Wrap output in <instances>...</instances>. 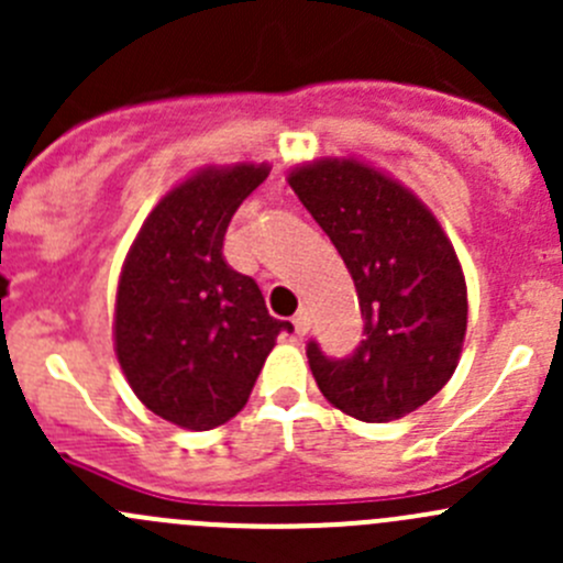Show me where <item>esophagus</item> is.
<instances>
[{
    "mask_svg": "<svg viewBox=\"0 0 563 563\" xmlns=\"http://www.w3.org/2000/svg\"><path fill=\"white\" fill-rule=\"evenodd\" d=\"M294 329H297V334H308V329H310L308 310H299V313L294 316Z\"/></svg>",
    "mask_w": 563,
    "mask_h": 563,
    "instance_id": "34e87169",
    "label": "esophagus"
}]
</instances>
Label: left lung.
Here are the masks:
<instances>
[{
  "mask_svg": "<svg viewBox=\"0 0 563 563\" xmlns=\"http://www.w3.org/2000/svg\"><path fill=\"white\" fill-rule=\"evenodd\" d=\"M288 185L349 266L365 318V340L345 360L308 343L318 389L362 422L417 411L463 351L468 299L455 247L408 187L354 157L297 166Z\"/></svg>",
  "mask_w": 563,
  "mask_h": 563,
  "instance_id": "obj_1",
  "label": "left lung"
}]
</instances>
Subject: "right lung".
I'll return each mask as SVG.
<instances>
[{"instance_id": "right-lung-1", "label": "right lung", "mask_w": 563, "mask_h": 563, "mask_svg": "<svg viewBox=\"0 0 563 563\" xmlns=\"http://www.w3.org/2000/svg\"><path fill=\"white\" fill-rule=\"evenodd\" d=\"M269 166H207L168 190L141 225L117 288L113 349L135 397L187 430L245 408L283 329L253 277L231 269V218Z\"/></svg>"}]
</instances>
